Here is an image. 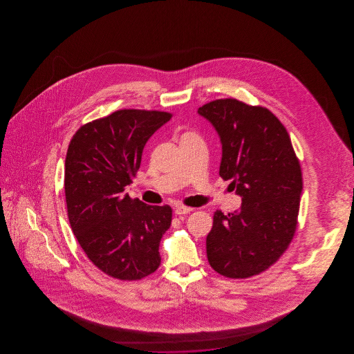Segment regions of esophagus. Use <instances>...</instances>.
<instances>
[{
	"label": "esophagus",
	"instance_id": "34e87169",
	"mask_svg": "<svg viewBox=\"0 0 354 354\" xmlns=\"http://www.w3.org/2000/svg\"><path fill=\"white\" fill-rule=\"evenodd\" d=\"M195 210V209H192V207H188V206H185V205H177L176 207H174V212L177 214V215H185V214H189L191 211Z\"/></svg>",
	"mask_w": 354,
	"mask_h": 354
}]
</instances>
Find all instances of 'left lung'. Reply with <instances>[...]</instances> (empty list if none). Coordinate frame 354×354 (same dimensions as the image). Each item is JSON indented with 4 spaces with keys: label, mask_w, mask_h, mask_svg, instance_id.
Instances as JSON below:
<instances>
[{
    "label": "left lung",
    "mask_w": 354,
    "mask_h": 354,
    "mask_svg": "<svg viewBox=\"0 0 354 354\" xmlns=\"http://www.w3.org/2000/svg\"><path fill=\"white\" fill-rule=\"evenodd\" d=\"M216 129L223 157L218 174L241 196V211L214 214L207 259L227 279L268 270L294 239L302 174L286 128L263 106L218 98L198 107Z\"/></svg>",
    "instance_id": "obj_1"
}]
</instances>
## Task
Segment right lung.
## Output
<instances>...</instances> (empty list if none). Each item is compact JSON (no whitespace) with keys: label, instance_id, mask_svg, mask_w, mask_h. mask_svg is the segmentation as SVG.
Listing matches in <instances>:
<instances>
[{"label":"right lung","instance_id":"1","mask_svg":"<svg viewBox=\"0 0 354 354\" xmlns=\"http://www.w3.org/2000/svg\"><path fill=\"white\" fill-rule=\"evenodd\" d=\"M172 113L122 109L82 125L68 145L64 192L68 220L100 271L138 281L158 270L159 243L172 223L171 206L124 194L140 167L144 145Z\"/></svg>","mask_w":354,"mask_h":354}]
</instances>
